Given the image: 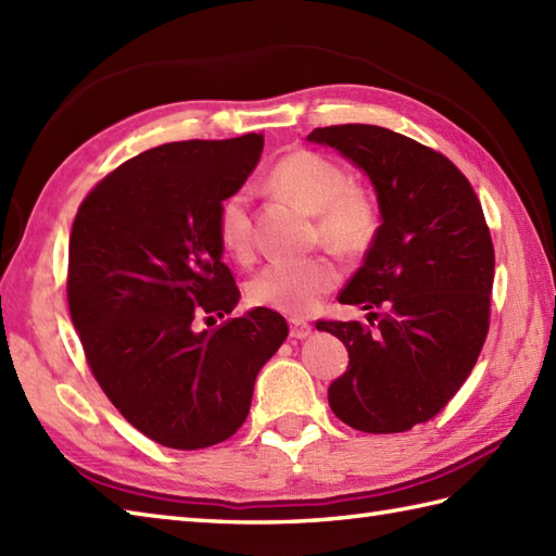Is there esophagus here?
Here are the masks:
<instances>
[{"mask_svg": "<svg viewBox=\"0 0 556 556\" xmlns=\"http://www.w3.org/2000/svg\"><path fill=\"white\" fill-rule=\"evenodd\" d=\"M289 327H291V337L293 339H305L311 334V323H305V320H299V317H293V320H289Z\"/></svg>", "mask_w": 556, "mask_h": 556, "instance_id": "1", "label": "esophagus"}]
</instances>
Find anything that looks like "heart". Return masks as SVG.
Masks as SVG:
<instances>
[{
	"label": "heart",
	"mask_w": 556,
	"mask_h": 556,
	"mask_svg": "<svg viewBox=\"0 0 556 556\" xmlns=\"http://www.w3.org/2000/svg\"><path fill=\"white\" fill-rule=\"evenodd\" d=\"M271 191L296 200L315 215V241L339 255L368 251L380 231V207L368 188L351 181L344 164L315 150H293L267 174ZM219 245L239 263L255 253L251 200L233 191L222 200L215 217ZM341 271L329 255L277 260L248 281L245 299L255 308L308 315L339 285Z\"/></svg>",
	"instance_id": "1"
}]
</instances>
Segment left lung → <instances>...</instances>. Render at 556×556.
Listing matches in <instances>:
<instances>
[{
    "mask_svg": "<svg viewBox=\"0 0 556 556\" xmlns=\"http://www.w3.org/2000/svg\"><path fill=\"white\" fill-rule=\"evenodd\" d=\"M315 143L368 172L382 224L339 303L370 325L317 320L344 341L349 368L329 408L353 430L406 432L432 420L466 382L490 332L494 245L473 186L408 136L368 124L315 128Z\"/></svg>",
    "mask_w": 556,
    "mask_h": 556,
    "instance_id": "left-lung-1",
    "label": "left lung"
}]
</instances>
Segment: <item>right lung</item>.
<instances>
[{"label": "right lung", "instance_id": "obj_1", "mask_svg": "<svg viewBox=\"0 0 556 556\" xmlns=\"http://www.w3.org/2000/svg\"><path fill=\"white\" fill-rule=\"evenodd\" d=\"M263 143L245 134L140 152L92 186L71 227L66 299L88 368L114 408L162 446L229 440L260 368L289 334L269 308L200 329L239 303L215 217Z\"/></svg>", "mask_w": 556, "mask_h": 556}]
</instances>
